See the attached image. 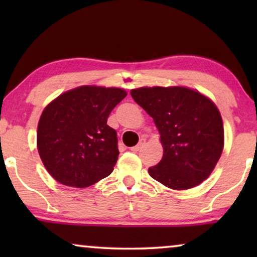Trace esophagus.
I'll list each match as a JSON object with an SVG mask.
<instances>
[{
    "mask_svg": "<svg viewBox=\"0 0 257 257\" xmlns=\"http://www.w3.org/2000/svg\"><path fill=\"white\" fill-rule=\"evenodd\" d=\"M144 144H145V139L144 138H142L139 140V143L137 144L136 146H133V147H131V151H133V152H138V151L142 149V147L144 146Z\"/></svg>",
    "mask_w": 257,
    "mask_h": 257,
    "instance_id": "34e87169",
    "label": "esophagus"
}]
</instances>
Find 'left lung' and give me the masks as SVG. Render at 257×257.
Here are the masks:
<instances>
[{"label": "left lung", "mask_w": 257, "mask_h": 257, "mask_svg": "<svg viewBox=\"0 0 257 257\" xmlns=\"http://www.w3.org/2000/svg\"><path fill=\"white\" fill-rule=\"evenodd\" d=\"M131 96L153 118L164 147L159 164L149 168L168 188H193L212 173L223 150V122L215 104L184 86L140 87Z\"/></svg>", "instance_id": "obj_1"}]
</instances>
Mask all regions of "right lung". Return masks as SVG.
<instances>
[{
	"label": "right lung",
	"instance_id": "obj_1",
	"mask_svg": "<svg viewBox=\"0 0 257 257\" xmlns=\"http://www.w3.org/2000/svg\"><path fill=\"white\" fill-rule=\"evenodd\" d=\"M126 94L117 87L79 86L44 108L37 149L55 180L84 188L111 174L119 151L117 132L107 125V118Z\"/></svg>",
	"mask_w": 257,
	"mask_h": 257
}]
</instances>
